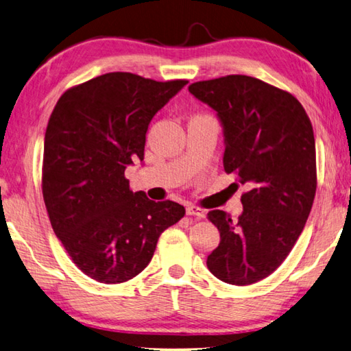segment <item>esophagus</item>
Here are the masks:
<instances>
[{
	"label": "esophagus",
	"mask_w": 351,
	"mask_h": 351,
	"mask_svg": "<svg viewBox=\"0 0 351 351\" xmlns=\"http://www.w3.org/2000/svg\"><path fill=\"white\" fill-rule=\"evenodd\" d=\"M186 214L188 215H194L197 218H204V215H206V213H204V209L197 208V206H188L186 208Z\"/></svg>",
	"instance_id": "esophagus-1"
}]
</instances>
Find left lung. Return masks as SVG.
Wrapping results in <instances>:
<instances>
[{
	"instance_id": "8db88e82",
	"label": "left lung",
	"mask_w": 351,
	"mask_h": 351,
	"mask_svg": "<svg viewBox=\"0 0 351 351\" xmlns=\"http://www.w3.org/2000/svg\"><path fill=\"white\" fill-rule=\"evenodd\" d=\"M189 93L217 113L224 171L249 186L238 220L220 209L208 213L220 230L208 269L224 282L247 286L280 267L306 226L316 193L312 123L298 99L256 77L200 81Z\"/></svg>"
}]
</instances>
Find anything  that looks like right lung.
<instances>
[{
    "instance_id": "right-lung-1",
    "label": "right lung",
    "mask_w": 351,
    "mask_h": 351,
    "mask_svg": "<svg viewBox=\"0 0 351 351\" xmlns=\"http://www.w3.org/2000/svg\"><path fill=\"white\" fill-rule=\"evenodd\" d=\"M186 84L107 73L65 91L53 110L44 138V203L56 237L90 278H134L160 234L184 215L176 202L133 193L125 169L143 160L151 119Z\"/></svg>"
}]
</instances>
